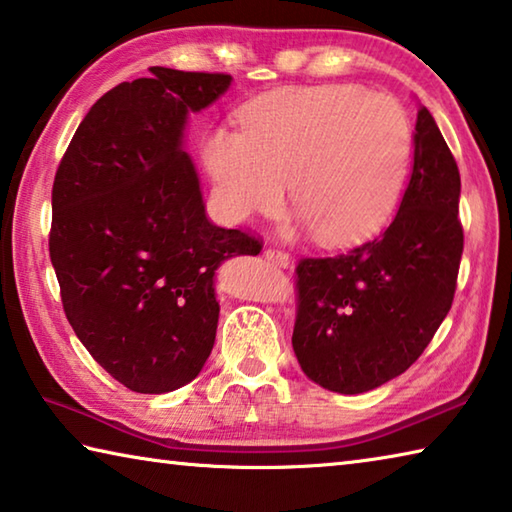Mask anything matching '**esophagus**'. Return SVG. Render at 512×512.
<instances>
[{"instance_id": "1", "label": "esophagus", "mask_w": 512, "mask_h": 512, "mask_svg": "<svg viewBox=\"0 0 512 512\" xmlns=\"http://www.w3.org/2000/svg\"><path fill=\"white\" fill-rule=\"evenodd\" d=\"M264 257L268 259V262H273V264L282 266V268L291 266V257L280 248H264Z\"/></svg>"}]
</instances>
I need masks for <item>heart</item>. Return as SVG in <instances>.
<instances>
[{"label":"heart","mask_w":512,"mask_h":512,"mask_svg":"<svg viewBox=\"0 0 512 512\" xmlns=\"http://www.w3.org/2000/svg\"><path fill=\"white\" fill-rule=\"evenodd\" d=\"M411 155V124L386 94L357 85L280 90L241 110V131L214 128L203 162L232 221L291 203L327 246L368 239L393 214Z\"/></svg>","instance_id":"obj_1"}]
</instances>
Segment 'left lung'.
<instances>
[{
  "label": "left lung",
  "instance_id": "left-lung-1",
  "mask_svg": "<svg viewBox=\"0 0 512 512\" xmlns=\"http://www.w3.org/2000/svg\"><path fill=\"white\" fill-rule=\"evenodd\" d=\"M413 144L411 180L391 225L350 253L296 266L293 352L327 391L357 395L402 375L452 309L463 255L461 173L424 106Z\"/></svg>",
  "mask_w": 512,
  "mask_h": 512
}]
</instances>
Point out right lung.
<instances>
[{"label":"right lung","mask_w":512,"mask_h":512,"mask_svg":"<svg viewBox=\"0 0 512 512\" xmlns=\"http://www.w3.org/2000/svg\"><path fill=\"white\" fill-rule=\"evenodd\" d=\"M119 83L76 128L51 192L49 255L69 325L94 361L135 393L192 381L214 348V271L262 244L205 214L189 112L230 88V74L151 67Z\"/></svg>","instance_id":"obj_1"}]
</instances>
